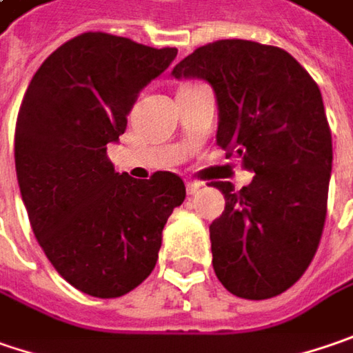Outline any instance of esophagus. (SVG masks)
<instances>
[{
  "instance_id": "esophagus-1",
  "label": "esophagus",
  "mask_w": 353,
  "mask_h": 353,
  "mask_svg": "<svg viewBox=\"0 0 353 353\" xmlns=\"http://www.w3.org/2000/svg\"><path fill=\"white\" fill-rule=\"evenodd\" d=\"M201 186H203V183H199V181H186V192L188 194H196L201 190Z\"/></svg>"
}]
</instances>
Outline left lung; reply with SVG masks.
Returning a JSON list of instances; mask_svg holds the SVG:
<instances>
[{
	"mask_svg": "<svg viewBox=\"0 0 353 353\" xmlns=\"http://www.w3.org/2000/svg\"><path fill=\"white\" fill-rule=\"evenodd\" d=\"M170 75L210 83L216 143L254 172L240 190L212 183L226 199L210 224L214 272L238 298L286 292L306 272L326 222L332 132L316 81L288 51L246 39L203 45Z\"/></svg>",
	"mask_w": 353,
	"mask_h": 353,
	"instance_id": "left-lung-1",
	"label": "left lung"
}]
</instances>
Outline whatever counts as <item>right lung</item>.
Segmentation results:
<instances>
[{
  "label": "right lung",
  "mask_w": 353,
  "mask_h": 353,
  "mask_svg": "<svg viewBox=\"0 0 353 353\" xmlns=\"http://www.w3.org/2000/svg\"><path fill=\"white\" fill-rule=\"evenodd\" d=\"M176 57L101 31L55 49L37 69L15 125V170L33 234L53 268L95 298H119L154 268L163 228L186 196L181 176L115 172L107 145L139 93Z\"/></svg>",
  "instance_id": "1"
}]
</instances>
